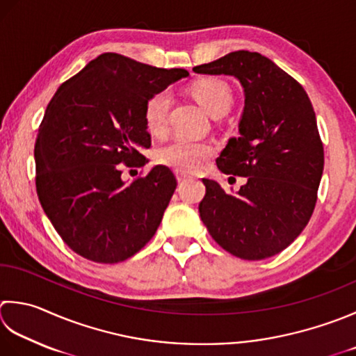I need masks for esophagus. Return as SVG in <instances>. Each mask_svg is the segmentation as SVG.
<instances>
[{"instance_id":"1","label":"esophagus","mask_w":356,"mask_h":356,"mask_svg":"<svg viewBox=\"0 0 356 356\" xmlns=\"http://www.w3.org/2000/svg\"><path fill=\"white\" fill-rule=\"evenodd\" d=\"M176 177H177L179 182H184V180H186L188 177H190V174H186V172H184V171L177 170V171H176Z\"/></svg>"}]
</instances>
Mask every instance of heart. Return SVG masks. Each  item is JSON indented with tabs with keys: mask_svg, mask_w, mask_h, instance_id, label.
I'll return each mask as SVG.
<instances>
[{
	"mask_svg": "<svg viewBox=\"0 0 356 356\" xmlns=\"http://www.w3.org/2000/svg\"><path fill=\"white\" fill-rule=\"evenodd\" d=\"M194 99L213 117L224 115L233 103L232 89L227 83L218 79H204L194 83L191 88ZM170 109V94L166 90L157 92L146 102L143 117L146 128L152 134H160L166 127V115ZM211 154V146L207 143H197L176 138L159 149V162L174 166L177 170L193 171L202 163V160Z\"/></svg>",
	"mask_w": 356,
	"mask_h": 356,
	"instance_id": "b5f03b06",
	"label": "heart"
}]
</instances>
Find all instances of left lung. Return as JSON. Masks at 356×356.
<instances>
[{"instance_id": "8db88e82", "label": "left lung", "mask_w": 356, "mask_h": 356, "mask_svg": "<svg viewBox=\"0 0 356 356\" xmlns=\"http://www.w3.org/2000/svg\"><path fill=\"white\" fill-rule=\"evenodd\" d=\"M232 75L243 89L239 137H232L216 165L247 177L239 191L202 179L207 193L200 219L211 238L233 256L261 261L287 248L315 210L324 149L307 92L257 52L236 51L193 69Z\"/></svg>"}]
</instances>
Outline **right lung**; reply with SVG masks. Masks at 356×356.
<instances>
[{
  "label": "right lung",
  "mask_w": 356,
  "mask_h": 356,
  "mask_svg": "<svg viewBox=\"0 0 356 356\" xmlns=\"http://www.w3.org/2000/svg\"><path fill=\"white\" fill-rule=\"evenodd\" d=\"M190 75L106 52L63 83L35 142L37 193L61 239L100 264L134 256L154 236L177 186L156 165L127 184L122 165L142 166L151 146L143 111L152 95Z\"/></svg>",
  "instance_id": "right-lung-1"
}]
</instances>
